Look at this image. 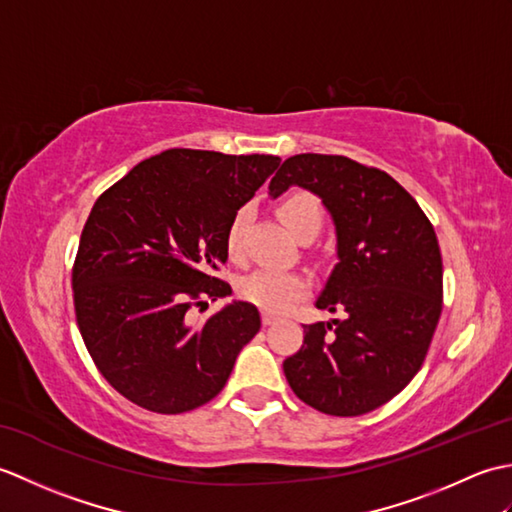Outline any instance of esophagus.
<instances>
[{"mask_svg": "<svg viewBox=\"0 0 512 512\" xmlns=\"http://www.w3.org/2000/svg\"><path fill=\"white\" fill-rule=\"evenodd\" d=\"M262 323L273 325V323H277V317H273V314H262Z\"/></svg>", "mask_w": 512, "mask_h": 512, "instance_id": "esophagus-1", "label": "esophagus"}]
</instances>
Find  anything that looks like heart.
<instances>
[{
	"instance_id": "b5f03b06",
	"label": "heart",
	"mask_w": 512,
	"mask_h": 512,
	"mask_svg": "<svg viewBox=\"0 0 512 512\" xmlns=\"http://www.w3.org/2000/svg\"><path fill=\"white\" fill-rule=\"evenodd\" d=\"M281 222L288 226V231L295 233L297 237H303L308 233L317 235L323 222V206L317 195L308 191H295L288 198L279 202L277 209ZM250 209L242 206L231 217V222L226 226L224 246L226 255L239 262L244 257V228L248 222ZM312 284L303 273H295V270H270L262 268L255 273L246 275L239 281L237 292L244 301L253 303L259 310L270 314H284L288 312L297 301L306 299L310 295Z\"/></svg>"
}]
</instances>
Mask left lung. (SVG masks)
<instances>
[{"instance_id":"8db88e82","label":"left lung","mask_w":512,"mask_h":512,"mask_svg":"<svg viewBox=\"0 0 512 512\" xmlns=\"http://www.w3.org/2000/svg\"><path fill=\"white\" fill-rule=\"evenodd\" d=\"M290 184L317 193L334 217L339 264L317 308L345 317L303 325L284 374L317 411L361 416L400 394L427 358L444 295L438 237L405 187L347 156H292L268 189Z\"/></svg>"}]
</instances>
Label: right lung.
<instances>
[{
  "label": "right lung",
  "mask_w": 512,
  "mask_h": 512,
  "mask_svg": "<svg viewBox=\"0 0 512 512\" xmlns=\"http://www.w3.org/2000/svg\"><path fill=\"white\" fill-rule=\"evenodd\" d=\"M277 167L266 154L167 149L94 202L72 266L74 314L96 369L129 402L167 416L206 405L262 328L246 301L202 323L189 312L231 295L217 277L226 226Z\"/></svg>",
  "instance_id": "obj_1"
}]
</instances>
